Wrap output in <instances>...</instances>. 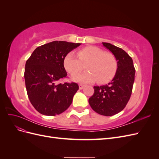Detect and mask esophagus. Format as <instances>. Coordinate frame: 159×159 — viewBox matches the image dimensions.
I'll return each instance as SVG.
<instances>
[{
	"mask_svg": "<svg viewBox=\"0 0 159 159\" xmlns=\"http://www.w3.org/2000/svg\"><path fill=\"white\" fill-rule=\"evenodd\" d=\"M84 85H82V84H80L79 85V89H82L84 88Z\"/></svg>",
	"mask_w": 159,
	"mask_h": 159,
	"instance_id": "esophagus-1",
	"label": "esophagus"
}]
</instances>
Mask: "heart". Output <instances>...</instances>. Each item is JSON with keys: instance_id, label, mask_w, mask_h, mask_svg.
I'll return each instance as SVG.
<instances>
[{"instance_id": "1", "label": "heart", "mask_w": 159, "mask_h": 159, "mask_svg": "<svg viewBox=\"0 0 159 159\" xmlns=\"http://www.w3.org/2000/svg\"><path fill=\"white\" fill-rule=\"evenodd\" d=\"M77 56L70 52L65 56L64 66L71 75L78 74L84 68L85 73L75 75L73 80L82 83L97 81L99 84L108 83L115 76L117 70V61L111 53H107L97 46H88L79 50Z\"/></svg>"}]
</instances>
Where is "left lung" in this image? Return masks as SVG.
<instances>
[{
	"mask_svg": "<svg viewBox=\"0 0 159 159\" xmlns=\"http://www.w3.org/2000/svg\"><path fill=\"white\" fill-rule=\"evenodd\" d=\"M117 61V70L113 79L107 85L94 86V93L89 99L91 107L104 116H112L125 107L131 98L135 69L127 53L110 43L102 42Z\"/></svg>",
	"mask_w": 159,
	"mask_h": 159,
	"instance_id": "obj_1",
	"label": "left lung"
}]
</instances>
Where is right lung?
<instances>
[{
	"label": "right lung",
	"instance_id": "add662e5",
	"mask_svg": "<svg viewBox=\"0 0 159 159\" xmlns=\"http://www.w3.org/2000/svg\"><path fill=\"white\" fill-rule=\"evenodd\" d=\"M80 43L54 41L38 47L26 62L25 79L27 94L36 111L54 116L68 109L79 86L76 83L57 84L67 75L65 56Z\"/></svg>",
	"mask_w": 159,
	"mask_h": 159
}]
</instances>
